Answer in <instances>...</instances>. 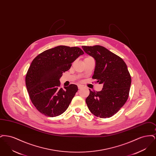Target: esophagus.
Masks as SVG:
<instances>
[{
    "label": "esophagus",
    "instance_id": "34e87169",
    "mask_svg": "<svg viewBox=\"0 0 156 156\" xmlns=\"http://www.w3.org/2000/svg\"><path fill=\"white\" fill-rule=\"evenodd\" d=\"M78 89H81L82 88V86L81 85H79L78 86Z\"/></svg>",
    "mask_w": 156,
    "mask_h": 156
}]
</instances>
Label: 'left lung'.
Returning <instances> with one entry per match:
<instances>
[{
  "label": "left lung",
  "instance_id": "8db88e82",
  "mask_svg": "<svg viewBox=\"0 0 156 156\" xmlns=\"http://www.w3.org/2000/svg\"><path fill=\"white\" fill-rule=\"evenodd\" d=\"M82 48L96 61L92 78L96 79L99 84H103L101 91L89 89L86 103L95 116L110 118L119 111L129 97L131 76L126 63L101 45L82 46Z\"/></svg>",
  "mask_w": 156,
  "mask_h": 156
}]
</instances>
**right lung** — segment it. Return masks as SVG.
<instances>
[{
  "instance_id": "obj_1",
  "label": "right lung",
  "mask_w": 156,
  "mask_h": 156,
  "mask_svg": "<svg viewBox=\"0 0 156 156\" xmlns=\"http://www.w3.org/2000/svg\"><path fill=\"white\" fill-rule=\"evenodd\" d=\"M83 53L79 47L59 45L41 52L33 60L26 85L32 103L40 113L55 117L67 110L78 89L75 84L61 88L59 78Z\"/></svg>"
}]
</instances>
